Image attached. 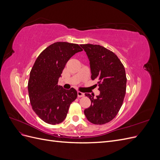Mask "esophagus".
Segmentation results:
<instances>
[{"mask_svg":"<svg viewBox=\"0 0 160 160\" xmlns=\"http://www.w3.org/2000/svg\"><path fill=\"white\" fill-rule=\"evenodd\" d=\"M77 96H78V98H83V97L85 96V94L83 93H82V92L78 91L77 92Z\"/></svg>","mask_w":160,"mask_h":160,"instance_id":"obj_1","label":"esophagus"}]
</instances>
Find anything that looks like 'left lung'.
<instances>
[{
    "mask_svg": "<svg viewBox=\"0 0 160 160\" xmlns=\"http://www.w3.org/2000/svg\"><path fill=\"white\" fill-rule=\"evenodd\" d=\"M90 61L91 79L98 81L100 94L85 93L91 100L84 113L89 122L95 125L109 123L122 108L126 91L127 78L124 66L118 56L99 45H81ZM97 84V85H98Z\"/></svg>",
    "mask_w": 160,
    "mask_h": 160,
    "instance_id": "left-lung-1",
    "label": "left lung"
}]
</instances>
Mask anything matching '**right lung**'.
Instances as JSON below:
<instances>
[{"label": "right lung", "mask_w": 160, "mask_h": 160, "mask_svg": "<svg viewBox=\"0 0 160 160\" xmlns=\"http://www.w3.org/2000/svg\"><path fill=\"white\" fill-rule=\"evenodd\" d=\"M82 51L77 44L57 42L42 51L34 63L28 82V95L32 110L47 123L63 122L77 98L75 89L66 90L58 81L67 62Z\"/></svg>", "instance_id": "add662e5"}]
</instances>
